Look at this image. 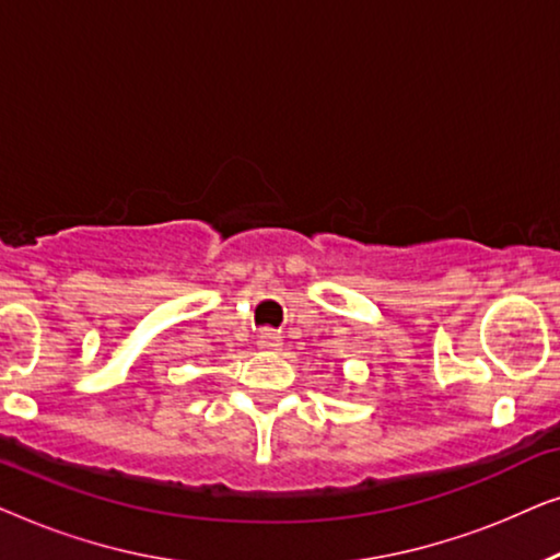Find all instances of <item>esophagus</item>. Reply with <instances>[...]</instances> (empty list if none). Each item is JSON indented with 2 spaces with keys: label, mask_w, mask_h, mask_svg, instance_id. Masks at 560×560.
Instances as JSON below:
<instances>
[{
  "label": "esophagus",
  "mask_w": 560,
  "mask_h": 560,
  "mask_svg": "<svg viewBox=\"0 0 560 560\" xmlns=\"http://www.w3.org/2000/svg\"><path fill=\"white\" fill-rule=\"evenodd\" d=\"M280 334H275L272 328H262V331H259V336H257V347L259 349H278L280 347Z\"/></svg>",
  "instance_id": "esophagus-1"
}]
</instances>
